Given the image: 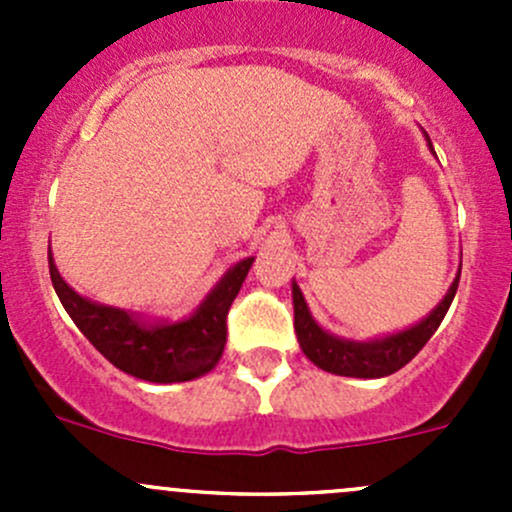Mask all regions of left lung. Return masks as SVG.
<instances>
[{
  "label": "left lung",
  "mask_w": 512,
  "mask_h": 512,
  "mask_svg": "<svg viewBox=\"0 0 512 512\" xmlns=\"http://www.w3.org/2000/svg\"><path fill=\"white\" fill-rule=\"evenodd\" d=\"M428 138V136H426ZM431 146V141H428ZM458 280H461V270H458L456 280L446 297L438 302V307L428 314L426 319L414 324V327L404 329V332L389 334V337L371 339V342H352V339L334 337V334L324 332L309 314L307 302L302 297V289L297 282H292V302H294V332H297L299 347L307 354L312 364L319 369L329 371L337 376H356V379H381L401 366L409 364L414 356L426 347L428 339L438 329V324L446 317L448 307H451L453 297H456Z\"/></svg>",
  "instance_id": "obj_1"
}]
</instances>
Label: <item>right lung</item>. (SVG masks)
<instances>
[{
    "label": "right lung",
    "instance_id": "obj_1",
    "mask_svg": "<svg viewBox=\"0 0 512 512\" xmlns=\"http://www.w3.org/2000/svg\"><path fill=\"white\" fill-rule=\"evenodd\" d=\"M252 262L255 257H247L227 270L203 304L180 322H146L126 309L81 297L59 275L51 250L49 275L76 327L116 369L153 384H175L208 374L220 361L227 339V312Z\"/></svg>",
    "mask_w": 512,
    "mask_h": 512
}]
</instances>
